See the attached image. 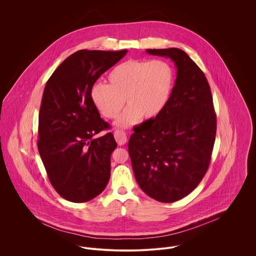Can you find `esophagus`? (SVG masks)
I'll return each instance as SVG.
<instances>
[{"label": "esophagus", "instance_id": "1", "mask_svg": "<svg viewBox=\"0 0 256 256\" xmlns=\"http://www.w3.org/2000/svg\"><path fill=\"white\" fill-rule=\"evenodd\" d=\"M114 137L116 142L118 143V145L122 146L127 142V136L123 131H115L114 132Z\"/></svg>", "mask_w": 256, "mask_h": 256}]
</instances>
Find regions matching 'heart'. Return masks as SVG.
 Segmentation results:
<instances>
[{
    "instance_id": "b5f03b06",
    "label": "heart",
    "mask_w": 256,
    "mask_h": 256,
    "mask_svg": "<svg viewBox=\"0 0 256 256\" xmlns=\"http://www.w3.org/2000/svg\"><path fill=\"white\" fill-rule=\"evenodd\" d=\"M108 84L96 82L90 88V100L96 108L106 118H116L124 106L128 108L115 125L130 127L142 117H156L170 98L174 72L162 60H127L110 71Z\"/></svg>"
}]
</instances>
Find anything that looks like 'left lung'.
<instances>
[{"instance_id":"obj_1","label":"left lung","mask_w":256,"mask_h":256,"mask_svg":"<svg viewBox=\"0 0 256 256\" xmlns=\"http://www.w3.org/2000/svg\"><path fill=\"white\" fill-rule=\"evenodd\" d=\"M146 52L170 58L176 67V78L164 110L134 127L128 152L141 189L158 202L172 203L192 192L208 170L216 114L205 74L184 51Z\"/></svg>"}]
</instances>
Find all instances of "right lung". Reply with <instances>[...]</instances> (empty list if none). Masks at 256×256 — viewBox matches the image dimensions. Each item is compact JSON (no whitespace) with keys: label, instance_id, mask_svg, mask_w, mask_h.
I'll list each match as a JSON object with an SVG mask.
<instances>
[{"label":"right lung","instance_id":"add662e5","mask_svg":"<svg viewBox=\"0 0 256 256\" xmlns=\"http://www.w3.org/2000/svg\"><path fill=\"white\" fill-rule=\"evenodd\" d=\"M127 53L80 50L64 60L48 80L41 100L37 146L49 180L74 203L100 195L110 178L113 134L94 138L110 124L90 100L96 80Z\"/></svg>","mask_w":256,"mask_h":256}]
</instances>
